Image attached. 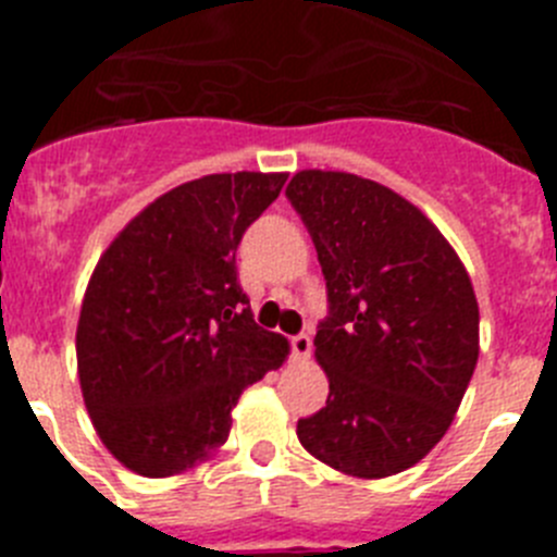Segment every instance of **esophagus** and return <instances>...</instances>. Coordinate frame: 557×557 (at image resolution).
Masks as SVG:
<instances>
[{
  "label": "esophagus",
  "mask_w": 557,
  "mask_h": 557,
  "mask_svg": "<svg viewBox=\"0 0 557 557\" xmlns=\"http://www.w3.org/2000/svg\"><path fill=\"white\" fill-rule=\"evenodd\" d=\"M289 346H293V357L298 359H307L312 354V339H309V334H295L289 339Z\"/></svg>",
  "instance_id": "1"
}]
</instances>
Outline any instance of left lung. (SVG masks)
<instances>
[{
	"label": "left lung",
	"mask_w": 557,
	"mask_h": 557,
	"mask_svg": "<svg viewBox=\"0 0 557 557\" xmlns=\"http://www.w3.org/2000/svg\"><path fill=\"white\" fill-rule=\"evenodd\" d=\"M287 198L329 289L314 334L329 398L298 421V441L348 476H393L446 435L474 373L480 307L469 270L424 211L376 181L301 170Z\"/></svg>",
	"instance_id": "8db88e82"
}]
</instances>
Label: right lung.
<instances>
[{"label": "right lung", "instance_id": "1", "mask_svg": "<svg viewBox=\"0 0 557 557\" xmlns=\"http://www.w3.org/2000/svg\"><path fill=\"white\" fill-rule=\"evenodd\" d=\"M287 172H220L152 200L100 256L77 321V376L97 435L125 469L175 476L228 441L245 387L289 343L256 326L236 282L245 228Z\"/></svg>", "mask_w": 557, "mask_h": 557}]
</instances>
